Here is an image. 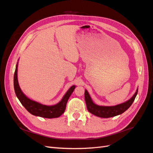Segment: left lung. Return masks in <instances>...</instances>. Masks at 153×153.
Masks as SVG:
<instances>
[{"label": "left lung", "instance_id": "1", "mask_svg": "<svg viewBox=\"0 0 153 153\" xmlns=\"http://www.w3.org/2000/svg\"><path fill=\"white\" fill-rule=\"evenodd\" d=\"M138 92V88L135 94L131 98L125 102L114 106H102L98 105L93 102L92 100L89 92L85 90V100L87 108L88 111L92 114L97 117L102 118H109L122 114L127 110L135 100Z\"/></svg>", "mask_w": 153, "mask_h": 153}]
</instances>
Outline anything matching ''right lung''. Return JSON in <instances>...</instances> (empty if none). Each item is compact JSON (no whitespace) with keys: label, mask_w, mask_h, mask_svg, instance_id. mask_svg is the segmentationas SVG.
<instances>
[{"label":"right lung","mask_w":153,"mask_h":153,"mask_svg":"<svg viewBox=\"0 0 153 153\" xmlns=\"http://www.w3.org/2000/svg\"><path fill=\"white\" fill-rule=\"evenodd\" d=\"M19 61V60H18ZM18 61L16 65V69L14 75V88L15 94L22 105L31 114L36 116L44 118L52 119L61 116L64 112L66 104L69 97L71 95L76 85H72L64 95L62 100L59 103L53 105H46L41 104L38 101L32 100L28 98L21 90L18 81Z\"/></svg>","instance_id":"add662e5"}]
</instances>
